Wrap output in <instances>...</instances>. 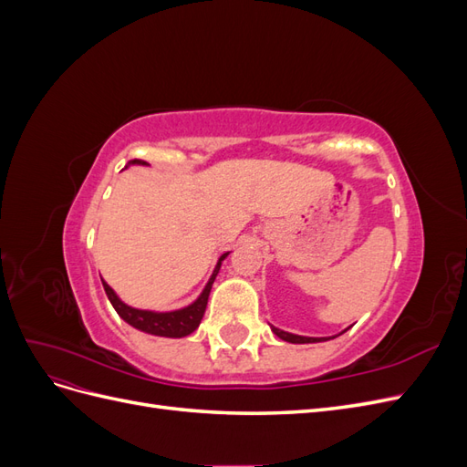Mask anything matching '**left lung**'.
Segmentation results:
<instances>
[{"label":"left lung","instance_id":"left-lung-1","mask_svg":"<svg viewBox=\"0 0 467 467\" xmlns=\"http://www.w3.org/2000/svg\"><path fill=\"white\" fill-rule=\"evenodd\" d=\"M271 329H273V333H275L278 338H282V341L294 343V345H306V343H323V341H331V338H335V337H338V335H343L348 327H347L345 331L338 333V335H331V337H306V335H296V333L282 331V329L275 327V325H271Z\"/></svg>","mask_w":467,"mask_h":467}]
</instances>
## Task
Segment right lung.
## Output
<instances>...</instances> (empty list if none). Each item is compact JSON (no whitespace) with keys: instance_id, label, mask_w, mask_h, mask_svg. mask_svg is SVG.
I'll list each match as a JSON object with an SVG mask.
<instances>
[{"instance_id":"add662e5","label":"right lung","mask_w":467,"mask_h":467,"mask_svg":"<svg viewBox=\"0 0 467 467\" xmlns=\"http://www.w3.org/2000/svg\"><path fill=\"white\" fill-rule=\"evenodd\" d=\"M150 165L142 160H132L129 161V165ZM124 167V169H126ZM230 255L228 253H223V255L218 259L214 271H212L206 286L202 288V292L199 294V298H196L194 302H191L189 306L185 307H179V309H171V312H155V309H140V307H132L126 302L120 300V296L112 290L107 282L101 278L103 282V288L107 292V298L109 302L112 304V307H115V312L129 323L132 325L134 329L142 331V333H148V335H153V337H167V338H181V337H187L191 335L196 327H199L201 321H202V316H204V309H206V304H208V296H210V290H212V285H214V280L220 273V266L223 263V259Z\"/></svg>"}]
</instances>
